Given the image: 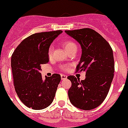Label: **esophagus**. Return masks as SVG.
<instances>
[{
  "label": "esophagus",
  "mask_w": 128,
  "mask_h": 128,
  "mask_svg": "<svg viewBox=\"0 0 128 128\" xmlns=\"http://www.w3.org/2000/svg\"><path fill=\"white\" fill-rule=\"evenodd\" d=\"M60 77H61V79H62V80H66L68 76H67L66 75H63V74H61V75H60Z\"/></svg>",
  "instance_id": "34e87169"
}]
</instances>
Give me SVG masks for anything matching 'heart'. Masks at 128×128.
<instances>
[{
	"label": "heart",
	"instance_id": "heart-1",
	"mask_svg": "<svg viewBox=\"0 0 128 128\" xmlns=\"http://www.w3.org/2000/svg\"><path fill=\"white\" fill-rule=\"evenodd\" d=\"M62 47L65 48V50L67 51L68 53L70 51L72 50L73 49H76L77 48L76 45L73 41L70 40L63 41V42H62ZM52 52H53V46L51 45V46H50L49 48H48V56L49 57L51 56L52 54ZM68 69H69V67L67 66H63L60 67V70H61L62 71H68Z\"/></svg>",
	"mask_w": 128,
	"mask_h": 128
}]
</instances>
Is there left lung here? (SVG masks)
Here are the masks:
<instances>
[{
	"instance_id": "obj_1",
	"label": "left lung",
	"mask_w": 128,
	"mask_h": 128,
	"mask_svg": "<svg viewBox=\"0 0 128 128\" xmlns=\"http://www.w3.org/2000/svg\"><path fill=\"white\" fill-rule=\"evenodd\" d=\"M66 32L80 43L82 55L76 72H86V79L69 76L72 86L68 90L70 102L77 108L90 110L103 103L111 86L114 72L113 51L108 42L90 28Z\"/></svg>"
}]
</instances>
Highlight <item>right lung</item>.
Here are the masks:
<instances>
[{"label":"right lung","mask_w":128,"mask_h":128,"mask_svg":"<svg viewBox=\"0 0 128 128\" xmlns=\"http://www.w3.org/2000/svg\"><path fill=\"white\" fill-rule=\"evenodd\" d=\"M62 31L34 34L20 42L12 54L11 66L16 94L23 104L34 110L44 109L54 100L60 75L42 80L41 66L49 62L48 50Z\"/></svg>","instance_id":"right-lung-1"}]
</instances>
